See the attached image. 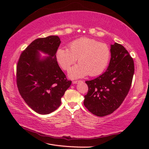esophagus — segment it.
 Returning a JSON list of instances; mask_svg holds the SVG:
<instances>
[{
    "label": "esophagus",
    "mask_w": 149,
    "mask_h": 149,
    "mask_svg": "<svg viewBox=\"0 0 149 149\" xmlns=\"http://www.w3.org/2000/svg\"><path fill=\"white\" fill-rule=\"evenodd\" d=\"M81 80H75V81H73V84H77L78 83H79V82H81Z\"/></svg>",
    "instance_id": "1"
}]
</instances>
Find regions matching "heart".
Instances as JSON below:
<instances>
[{"label": "heart", "mask_w": 149, "mask_h": 149, "mask_svg": "<svg viewBox=\"0 0 149 149\" xmlns=\"http://www.w3.org/2000/svg\"><path fill=\"white\" fill-rule=\"evenodd\" d=\"M58 64L68 71L78 59L79 64L69 71L71 78H81L89 74L96 76L106 68L111 58L108 45L93 38L82 37L70 42L68 49L58 48L55 53Z\"/></svg>", "instance_id": "1"}]
</instances>
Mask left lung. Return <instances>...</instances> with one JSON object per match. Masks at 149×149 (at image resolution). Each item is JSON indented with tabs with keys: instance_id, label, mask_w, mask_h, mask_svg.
<instances>
[{
	"instance_id": "obj_1",
	"label": "left lung",
	"mask_w": 149,
	"mask_h": 149,
	"mask_svg": "<svg viewBox=\"0 0 149 149\" xmlns=\"http://www.w3.org/2000/svg\"><path fill=\"white\" fill-rule=\"evenodd\" d=\"M111 58L107 70L97 78L86 81L88 93L84 105L94 115L112 113L121 105L131 86L134 73L133 58L122 45H111Z\"/></svg>"
}]
</instances>
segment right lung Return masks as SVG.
Returning <instances> with one entry per match:
<instances>
[{"label":"right lung","instance_id":"right-lung-1","mask_svg":"<svg viewBox=\"0 0 149 149\" xmlns=\"http://www.w3.org/2000/svg\"><path fill=\"white\" fill-rule=\"evenodd\" d=\"M60 43L58 36L36 39L22 52L17 62L16 81L19 93L26 104L40 114L57 109L71 84L55 58ZM38 51L50 56L40 60Z\"/></svg>","mask_w":149,"mask_h":149}]
</instances>
